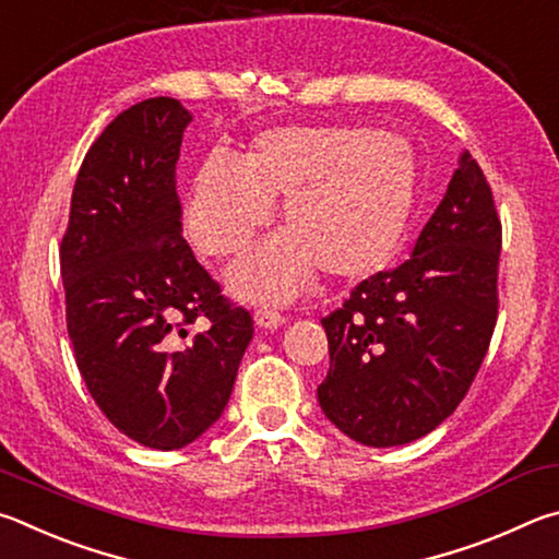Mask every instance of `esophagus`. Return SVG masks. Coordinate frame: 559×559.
Returning a JSON list of instances; mask_svg holds the SVG:
<instances>
[{
  "label": "esophagus",
  "mask_w": 559,
  "mask_h": 559,
  "mask_svg": "<svg viewBox=\"0 0 559 559\" xmlns=\"http://www.w3.org/2000/svg\"><path fill=\"white\" fill-rule=\"evenodd\" d=\"M254 324H258L260 329H277L285 324V317H282L277 309L260 307L258 311H254Z\"/></svg>",
  "instance_id": "obj_1"
}]
</instances>
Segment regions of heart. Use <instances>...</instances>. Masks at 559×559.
<instances>
[{
  "mask_svg": "<svg viewBox=\"0 0 559 559\" xmlns=\"http://www.w3.org/2000/svg\"><path fill=\"white\" fill-rule=\"evenodd\" d=\"M282 203L285 235L235 264L240 297L285 301L314 272L360 280L393 258L415 201V156L368 127H277L240 162L211 154L191 181L186 225L213 258L240 254Z\"/></svg>",
  "mask_w": 559,
  "mask_h": 559,
  "instance_id": "1",
  "label": "heart"
}]
</instances>
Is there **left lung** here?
Wrapping results in <instances>:
<instances>
[{"mask_svg":"<svg viewBox=\"0 0 559 559\" xmlns=\"http://www.w3.org/2000/svg\"><path fill=\"white\" fill-rule=\"evenodd\" d=\"M501 221L468 152L413 258L378 272L321 319L331 366L319 405L366 447L415 442L454 413L472 388L498 317Z\"/></svg>","mask_w":559,"mask_h":559,"instance_id":"obj_1","label":"left lung"}]
</instances>
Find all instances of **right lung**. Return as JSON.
Wrapping results in <instances>:
<instances>
[{"label":"right lung","mask_w":559,"mask_h":559,"mask_svg":"<svg viewBox=\"0 0 559 559\" xmlns=\"http://www.w3.org/2000/svg\"><path fill=\"white\" fill-rule=\"evenodd\" d=\"M189 122L174 97L117 115L81 164L61 240L87 393L122 435L164 452L223 415L254 331L181 238L176 162Z\"/></svg>","instance_id":"right-lung-1"}]
</instances>
